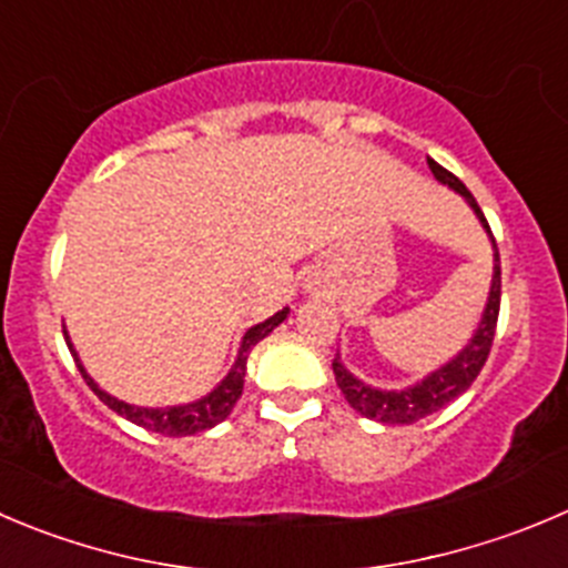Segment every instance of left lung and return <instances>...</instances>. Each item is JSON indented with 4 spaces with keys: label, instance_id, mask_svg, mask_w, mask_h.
Returning <instances> with one entry per match:
<instances>
[{
    "label": "left lung",
    "instance_id": "left-lung-1",
    "mask_svg": "<svg viewBox=\"0 0 568 568\" xmlns=\"http://www.w3.org/2000/svg\"><path fill=\"white\" fill-rule=\"evenodd\" d=\"M426 161H429V170L437 181L449 183L455 192H460L463 197L471 203L477 217L483 220L485 231L490 234L488 220H485L483 209L477 206L474 194L466 189V183H463L457 175H452V172L446 170V166L437 164V161L432 159ZM490 240H494V234H490ZM494 247H496V240H494ZM494 256H496L494 284H490V298H488V306H485V315H483V323H479L477 334H474L471 343H468L466 348L449 362V365H443L440 371L426 376L420 385L407 387V390H374V387L362 385L359 379H354V376L343 368V362L334 356L332 359L334 379H337V387L343 390L345 402H348L356 413H362L365 418L382 420V424H415V420L426 418V415L437 413L440 407L455 402L457 396H463V393L474 385V379L479 376V371H483L485 359H488L490 354V345H494V334H496V321H499V301H501L499 247H496Z\"/></svg>",
    "mask_w": 568,
    "mask_h": 568
}]
</instances>
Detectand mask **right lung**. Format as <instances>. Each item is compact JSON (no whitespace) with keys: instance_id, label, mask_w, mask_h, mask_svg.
<instances>
[{"instance_id":"obj_1","label":"right lung","mask_w":568,"mask_h":568,"mask_svg":"<svg viewBox=\"0 0 568 568\" xmlns=\"http://www.w3.org/2000/svg\"><path fill=\"white\" fill-rule=\"evenodd\" d=\"M287 312L290 310L275 312L270 321L247 328L245 339H242L240 356H236L234 368H231V374L225 376L223 385H220L214 393H209L206 398H200V402H194V404H183V407H133V404H125V402H119V398L108 396V393L100 390V387L94 385V379L85 374V368L80 365L78 354H74L72 343H69V337H67V345H69V351H72L74 362H78V371L83 374L85 385H89L91 390L100 396L102 404H108L113 413H119L122 418L133 420V424L144 426V429L159 432V435L181 437V435H194V432L212 429V426H217L220 420L229 418L231 409H234V404H236V398L242 396V385H245V368H247V356H251V348L258 343V339L267 337V334L273 332V328L278 326L284 317H287Z\"/></svg>"}]
</instances>
